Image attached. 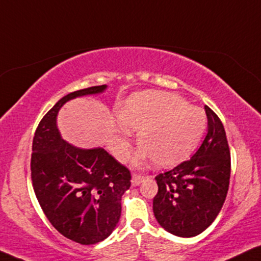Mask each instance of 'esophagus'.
Wrapping results in <instances>:
<instances>
[{
  "label": "esophagus",
  "instance_id": "esophagus-1",
  "mask_svg": "<svg viewBox=\"0 0 261 261\" xmlns=\"http://www.w3.org/2000/svg\"><path fill=\"white\" fill-rule=\"evenodd\" d=\"M144 178H145V176H144V175H140V174H133V176H132V185H133V186L139 185L140 182L143 181V180H144Z\"/></svg>",
  "mask_w": 261,
  "mask_h": 261
}]
</instances>
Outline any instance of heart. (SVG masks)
Segmentation results:
<instances>
[{
    "label": "heart",
    "mask_w": 261,
    "mask_h": 261,
    "mask_svg": "<svg viewBox=\"0 0 261 261\" xmlns=\"http://www.w3.org/2000/svg\"><path fill=\"white\" fill-rule=\"evenodd\" d=\"M124 127L112 140L114 152L123 159L130 130L138 132L141 149L138 161L153 157L159 166H173L185 160L197 146L207 127L203 109L189 105L169 92H143L129 96L118 111Z\"/></svg>",
    "instance_id": "obj_1"
}]
</instances>
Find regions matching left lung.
Returning <instances> with one entry per match:
<instances>
[{
  "label": "left lung",
  "mask_w": 261,
  "mask_h": 261,
  "mask_svg": "<svg viewBox=\"0 0 261 261\" xmlns=\"http://www.w3.org/2000/svg\"><path fill=\"white\" fill-rule=\"evenodd\" d=\"M208 133L191 159L156 176L159 191L152 207L157 221L168 232L194 237L219 214L230 184V147L218 115L204 106Z\"/></svg>",
  "instance_id": "obj_1"
}]
</instances>
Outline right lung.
Listing matches in <instances>:
<instances>
[{
  "instance_id": "right-lung-1",
  "label": "right lung",
  "mask_w": 261,
  "mask_h": 261,
  "mask_svg": "<svg viewBox=\"0 0 261 261\" xmlns=\"http://www.w3.org/2000/svg\"><path fill=\"white\" fill-rule=\"evenodd\" d=\"M105 89L94 86L63 96L43 116L32 140L31 180L42 211L63 236L86 246L114 231L132 175L101 147L79 149L63 140L57 115L66 101Z\"/></svg>"
}]
</instances>
